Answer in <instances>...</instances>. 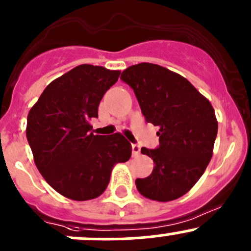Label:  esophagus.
<instances>
[{"mask_svg": "<svg viewBox=\"0 0 251 251\" xmlns=\"http://www.w3.org/2000/svg\"><path fill=\"white\" fill-rule=\"evenodd\" d=\"M141 152V147L138 145H132V155L133 157H137Z\"/></svg>", "mask_w": 251, "mask_h": 251, "instance_id": "obj_1", "label": "esophagus"}]
</instances>
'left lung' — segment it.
Instances as JSON below:
<instances>
[{
    "mask_svg": "<svg viewBox=\"0 0 251 251\" xmlns=\"http://www.w3.org/2000/svg\"><path fill=\"white\" fill-rule=\"evenodd\" d=\"M120 78L135 92L146 121L159 128V146L141 148L154 168L150 176L136 179L137 190L150 200H176L198 182L212 158L215 110L186 78L159 65H133Z\"/></svg>",
    "mask_w": 251,
    "mask_h": 251,
    "instance_id": "8db88e82",
    "label": "left lung"
}]
</instances>
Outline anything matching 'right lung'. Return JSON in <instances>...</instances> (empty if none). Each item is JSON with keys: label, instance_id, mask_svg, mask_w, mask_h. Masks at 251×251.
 <instances>
[{"label": "right lung", "instance_id": "add662e5", "mask_svg": "<svg viewBox=\"0 0 251 251\" xmlns=\"http://www.w3.org/2000/svg\"><path fill=\"white\" fill-rule=\"evenodd\" d=\"M120 71L79 65L51 82L30 109L26 140L40 174L53 190L76 201L100 196L116 163L127 162L131 143L121 133L94 135L105 92Z\"/></svg>", "mask_w": 251, "mask_h": 251}]
</instances>
